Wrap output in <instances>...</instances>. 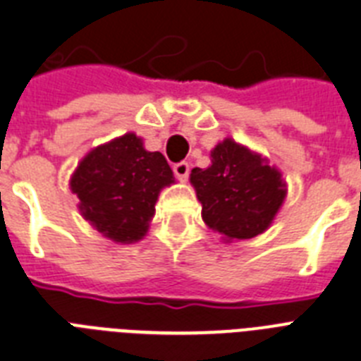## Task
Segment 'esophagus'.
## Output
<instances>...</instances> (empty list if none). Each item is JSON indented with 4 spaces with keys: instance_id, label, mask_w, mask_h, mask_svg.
<instances>
[{
    "instance_id": "1",
    "label": "esophagus",
    "mask_w": 361,
    "mask_h": 361,
    "mask_svg": "<svg viewBox=\"0 0 361 361\" xmlns=\"http://www.w3.org/2000/svg\"><path fill=\"white\" fill-rule=\"evenodd\" d=\"M173 173L178 180H186L188 175H190V164L188 162H177L173 166Z\"/></svg>"
}]
</instances>
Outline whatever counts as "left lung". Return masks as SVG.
Listing matches in <instances>:
<instances>
[{"mask_svg":"<svg viewBox=\"0 0 361 361\" xmlns=\"http://www.w3.org/2000/svg\"><path fill=\"white\" fill-rule=\"evenodd\" d=\"M192 184L204 223L236 240L266 231L286 195L281 173L232 140L216 145L210 168L193 169Z\"/></svg>","mask_w":361,"mask_h":361,"instance_id":"obj_1","label":"left lung"}]
</instances>
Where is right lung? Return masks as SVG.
Instances as JSON below:
<instances>
[{"instance_id":"obj_1","label":"right lung","mask_w":361,"mask_h":361,"mask_svg":"<svg viewBox=\"0 0 361 361\" xmlns=\"http://www.w3.org/2000/svg\"><path fill=\"white\" fill-rule=\"evenodd\" d=\"M175 183L164 154L149 153L136 134H125L85 157L71 177L82 216L116 241H136L147 231L164 186Z\"/></svg>"}]
</instances>
